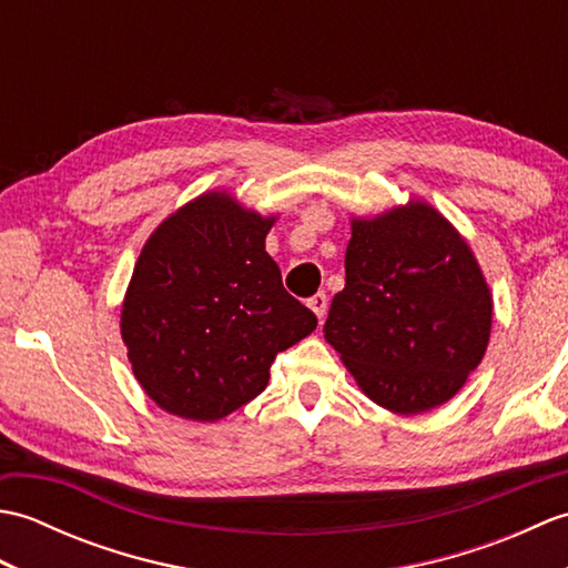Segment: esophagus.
I'll return each instance as SVG.
<instances>
[{"instance_id": "1", "label": "esophagus", "mask_w": 568, "mask_h": 568, "mask_svg": "<svg viewBox=\"0 0 568 568\" xmlns=\"http://www.w3.org/2000/svg\"><path fill=\"white\" fill-rule=\"evenodd\" d=\"M307 305H310L312 312H315L317 320H322L324 315H327V295H324V293L312 295V297L307 300Z\"/></svg>"}]
</instances>
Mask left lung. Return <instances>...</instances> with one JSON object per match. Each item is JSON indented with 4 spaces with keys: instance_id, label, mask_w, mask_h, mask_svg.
<instances>
[{
    "instance_id": "1",
    "label": "left lung",
    "mask_w": 568,
    "mask_h": 568,
    "mask_svg": "<svg viewBox=\"0 0 568 568\" xmlns=\"http://www.w3.org/2000/svg\"><path fill=\"white\" fill-rule=\"evenodd\" d=\"M344 268L324 339L358 388L397 415L452 400L493 327L490 287L466 239L429 202L409 200L352 216Z\"/></svg>"
}]
</instances>
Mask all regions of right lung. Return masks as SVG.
Instances as JSON below:
<instances>
[{"instance_id":"obj_1","label":"right lung","mask_w":568,"mask_h":568,"mask_svg":"<svg viewBox=\"0 0 568 568\" xmlns=\"http://www.w3.org/2000/svg\"><path fill=\"white\" fill-rule=\"evenodd\" d=\"M275 220L212 190L143 244L119 327L139 385L165 413L232 415L265 390L275 356L315 332L265 251Z\"/></svg>"}]
</instances>
